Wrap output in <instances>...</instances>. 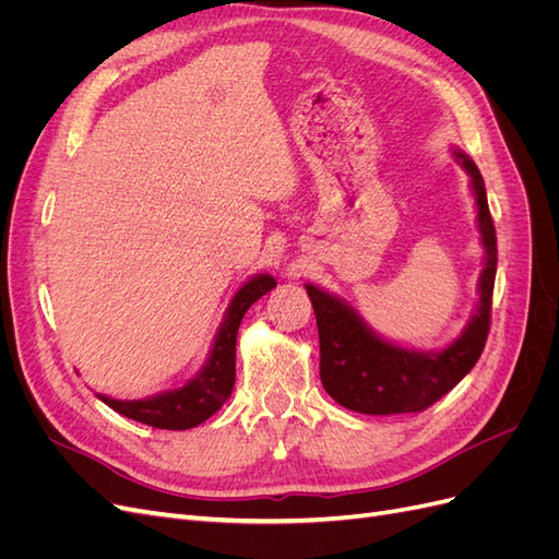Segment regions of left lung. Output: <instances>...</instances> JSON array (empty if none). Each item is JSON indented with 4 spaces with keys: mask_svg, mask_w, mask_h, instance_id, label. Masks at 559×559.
<instances>
[{
    "mask_svg": "<svg viewBox=\"0 0 559 559\" xmlns=\"http://www.w3.org/2000/svg\"><path fill=\"white\" fill-rule=\"evenodd\" d=\"M454 156L471 177L485 267L478 282V310L452 345L441 352H415L386 343L364 324L347 302L306 284L319 329L321 384L331 399L354 413L396 415L425 411L476 366L485 349L497 275V233L480 170L464 151H454Z\"/></svg>",
    "mask_w": 559,
    "mask_h": 559,
    "instance_id": "1",
    "label": "left lung"
}]
</instances>
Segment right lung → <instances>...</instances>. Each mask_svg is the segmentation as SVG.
Returning a JSON list of instances; mask_svg holds the SVG:
<instances>
[{
    "instance_id": "obj_1",
    "label": "right lung",
    "mask_w": 559,
    "mask_h": 559,
    "mask_svg": "<svg viewBox=\"0 0 559 559\" xmlns=\"http://www.w3.org/2000/svg\"><path fill=\"white\" fill-rule=\"evenodd\" d=\"M275 277L257 275L233 296L222 326L216 331L210 359L200 368V373L183 386L142 401H116L105 394H97V399L107 403L118 415L142 421V425L156 429L183 431L202 425V421L222 408L233 392L235 343H238V329L245 312L261 296H265L270 289H275Z\"/></svg>"
}]
</instances>
